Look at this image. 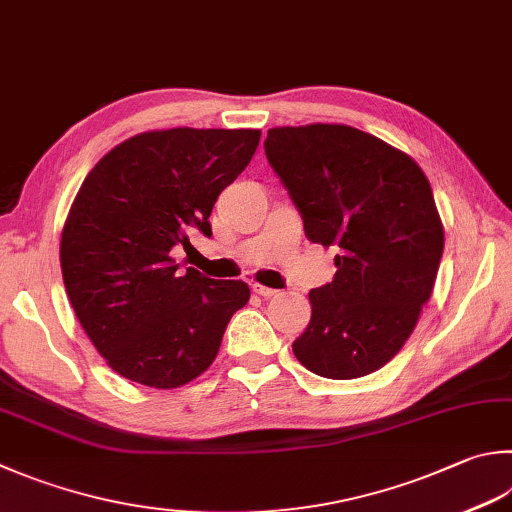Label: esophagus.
<instances>
[{
	"label": "esophagus",
	"mask_w": 512,
	"mask_h": 512,
	"mask_svg": "<svg viewBox=\"0 0 512 512\" xmlns=\"http://www.w3.org/2000/svg\"><path fill=\"white\" fill-rule=\"evenodd\" d=\"M252 289H254V294L263 296V298H272V296H278V289L265 287V285H258V283H254V285H252Z\"/></svg>",
	"instance_id": "obj_1"
}]
</instances>
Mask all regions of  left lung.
<instances>
[{
  "instance_id": "left-lung-1",
  "label": "left lung",
  "mask_w": 512,
  "mask_h": 512,
  "mask_svg": "<svg viewBox=\"0 0 512 512\" xmlns=\"http://www.w3.org/2000/svg\"><path fill=\"white\" fill-rule=\"evenodd\" d=\"M265 156L303 218L334 247V281L310 292L294 356L325 379L383 368L435 287L443 225L426 173L406 153L345 124L269 129Z\"/></svg>"
}]
</instances>
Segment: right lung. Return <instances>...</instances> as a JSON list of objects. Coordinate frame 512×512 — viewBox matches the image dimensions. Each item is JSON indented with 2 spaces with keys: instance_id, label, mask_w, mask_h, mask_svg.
Listing matches in <instances>:
<instances>
[{
  "instance_id": "right-lung-1",
  "label": "right lung",
  "mask_w": 512,
  "mask_h": 512,
  "mask_svg": "<svg viewBox=\"0 0 512 512\" xmlns=\"http://www.w3.org/2000/svg\"><path fill=\"white\" fill-rule=\"evenodd\" d=\"M256 129H167L124 140L91 169L66 218L60 263L77 321L111 370L178 388L216 359L243 281H216L173 260L211 236L220 191L249 165Z\"/></svg>"
}]
</instances>
